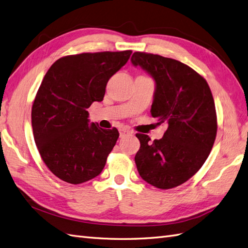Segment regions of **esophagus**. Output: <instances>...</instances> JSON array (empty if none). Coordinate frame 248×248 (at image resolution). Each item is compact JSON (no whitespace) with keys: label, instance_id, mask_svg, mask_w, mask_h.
<instances>
[{"label":"esophagus","instance_id":"34e87169","mask_svg":"<svg viewBox=\"0 0 248 248\" xmlns=\"http://www.w3.org/2000/svg\"><path fill=\"white\" fill-rule=\"evenodd\" d=\"M119 131H120V138H123L127 135H129V133H132V131L129 128H127V127H123V128H121Z\"/></svg>","mask_w":248,"mask_h":248}]
</instances>
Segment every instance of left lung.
Masks as SVG:
<instances>
[{
	"mask_svg": "<svg viewBox=\"0 0 248 248\" xmlns=\"http://www.w3.org/2000/svg\"><path fill=\"white\" fill-rule=\"evenodd\" d=\"M131 63L155 79L151 116L166 124L164 137L150 142L137 133L140 147L135 160L140 176L168 190L195 174L213 148L217 133L215 103L205 79L178 60L135 52Z\"/></svg>",
	"mask_w": 248,
	"mask_h": 248,
	"instance_id": "8db88e82",
	"label": "left lung"
}]
</instances>
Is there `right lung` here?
I'll list each match as a JSON object with an SVG mask.
<instances>
[{
  "instance_id": "right-lung-1",
  "label": "right lung",
  "mask_w": 248,
  "mask_h": 248,
  "mask_svg": "<svg viewBox=\"0 0 248 248\" xmlns=\"http://www.w3.org/2000/svg\"><path fill=\"white\" fill-rule=\"evenodd\" d=\"M131 53L64 56L45 75L32 105L33 136L44 163L63 182L82 184L102 172L119 131L90 123L86 109L102 101L109 78Z\"/></svg>"
}]
</instances>
